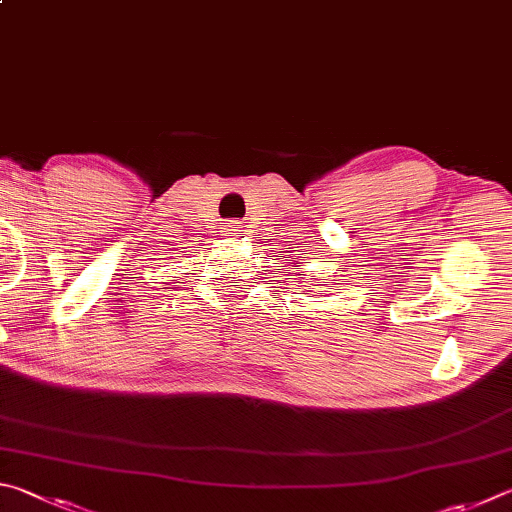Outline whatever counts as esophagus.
Listing matches in <instances>:
<instances>
[{"mask_svg":"<svg viewBox=\"0 0 512 512\" xmlns=\"http://www.w3.org/2000/svg\"><path fill=\"white\" fill-rule=\"evenodd\" d=\"M242 224L240 222H236V220H231V222H224V236H229V238H238V236H242Z\"/></svg>","mask_w":512,"mask_h":512,"instance_id":"obj_1","label":"esophagus"}]
</instances>
